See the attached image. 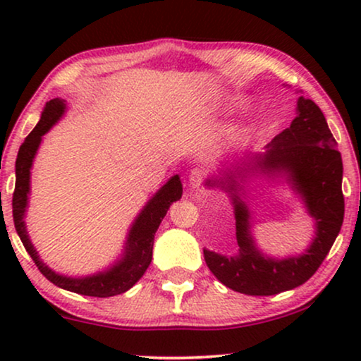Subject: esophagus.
<instances>
[{
    "label": "esophagus",
    "instance_id": "obj_1",
    "mask_svg": "<svg viewBox=\"0 0 361 361\" xmlns=\"http://www.w3.org/2000/svg\"><path fill=\"white\" fill-rule=\"evenodd\" d=\"M189 182L192 187H199L202 185V182H204V172H202L200 169H192L190 174H189Z\"/></svg>",
    "mask_w": 361,
    "mask_h": 361
}]
</instances>
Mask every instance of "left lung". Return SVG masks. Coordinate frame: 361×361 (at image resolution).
<instances>
[{
	"label": "left lung",
	"instance_id": "8db88e82",
	"mask_svg": "<svg viewBox=\"0 0 361 361\" xmlns=\"http://www.w3.org/2000/svg\"><path fill=\"white\" fill-rule=\"evenodd\" d=\"M335 147L337 141L322 110L309 98L299 97L298 116L290 126L274 136L264 154L255 157V169L286 176L293 189L302 197L307 214L315 220V238L299 256L274 259L256 248L250 230V210L240 199L235 176L226 174L220 180L205 182L230 192L235 207L238 255L228 258L204 250L207 266L221 284L241 294L273 295L298 288L312 278L343 224V164Z\"/></svg>",
	"mask_w": 361,
	"mask_h": 361
}]
</instances>
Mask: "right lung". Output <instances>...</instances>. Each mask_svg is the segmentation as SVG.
Here are the masks:
<instances>
[{"instance_id": "1", "label": "right lung", "mask_w": 361, "mask_h": 361, "mask_svg": "<svg viewBox=\"0 0 361 361\" xmlns=\"http://www.w3.org/2000/svg\"><path fill=\"white\" fill-rule=\"evenodd\" d=\"M66 111V102L54 98L46 103L41 120L36 128L29 133V136L19 147L16 159V185H14L13 194V220L16 231L21 238L24 248L31 256L39 271L56 284L57 288L72 290V293L92 295V298H111V295L123 294L131 289L141 276L146 273L147 266L152 259V245H154V235L159 228L162 219H164L167 210L172 202L179 200L182 197V184L179 176L171 177L156 195L147 202L141 214L136 216L133 224L128 240L125 243L121 259H118L111 268L103 273L87 276V278H67V276L57 274L56 271L47 268L46 264L39 259L37 251L29 240L26 225H24V212L27 207V194H29V179H31V166L36 156V151L41 145L42 136L61 120Z\"/></svg>"}]
</instances>
